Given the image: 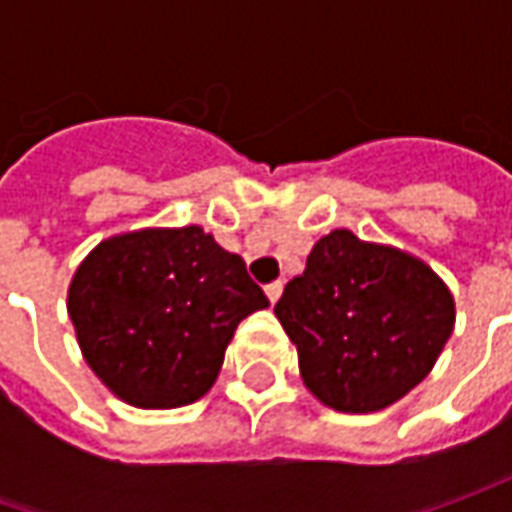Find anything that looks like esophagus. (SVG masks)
I'll use <instances>...</instances> for the list:
<instances>
[{
    "label": "esophagus",
    "instance_id": "esophagus-1",
    "mask_svg": "<svg viewBox=\"0 0 512 512\" xmlns=\"http://www.w3.org/2000/svg\"><path fill=\"white\" fill-rule=\"evenodd\" d=\"M282 290H285V285H282V282H270V285L265 287L267 299H270V302L276 305V302H279V296H282Z\"/></svg>",
    "mask_w": 512,
    "mask_h": 512
}]
</instances>
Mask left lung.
<instances>
[{"instance_id": "8db88e82", "label": "left lung", "mask_w": 512, "mask_h": 512, "mask_svg": "<svg viewBox=\"0 0 512 512\" xmlns=\"http://www.w3.org/2000/svg\"><path fill=\"white\" fill-rule=\"evenodd\" d=\"M305 387L339 413L407 396L442 356L456 302L433 267L350 230L322 236L276 302Z\"/></svg>"}]
</instances>
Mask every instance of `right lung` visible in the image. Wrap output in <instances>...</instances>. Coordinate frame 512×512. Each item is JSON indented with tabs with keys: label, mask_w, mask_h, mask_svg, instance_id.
Wrapping results in <instances>:
<instances>
[{
	"label": "right lung",
	"mask_w": 512,
	"mask_h": 512,
	"mask_svg": "<svg viewBox=\"0 0 512 512\" xmlns=\"http://www.w3.org/2000/svg\"><path fill=\"white\" fill-rule=\"evenodd\" d=\"M270 305L199 225L110 236L76 267L68 316L90 370L133 407L170 410L213 387L236 327Z\"/></svg>",
	"instance_id": "right-lung-1"
}]
</instances>
